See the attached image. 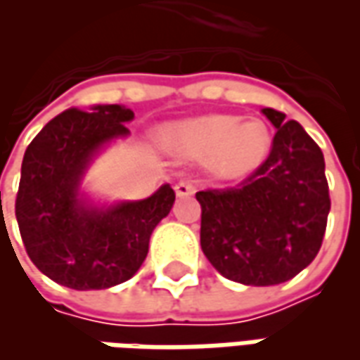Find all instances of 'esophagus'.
<instances>
[{
	"label": "esophagus",
	"mask_w": 360,
	"mask_h": 360,
	"mask_svg": "<svg viewBox=\"0 0 360 360\" xmlns=\"http://www.w3.org/2000/svg\"><path fill=\"white\" fill-rule=\"evenodd\" d=\"M196 193V185L193 181H179L175 185V195L179 198H185V196H193Z\"/></svg>",
	"instance_id": "1"
}]
</instances>
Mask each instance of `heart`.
Here are the masks:
<instances>
[{
    "label": "heart",
    "instance_id": "1",
    "mask_svg": "<svg viewBox=\"0 0 360 360\" xmlns=\"http://www.w3.org/2000/svg\"><path fill=\"white\" fill-rule=\"evenodd\" d=\"M169 148L187 158H205L214 177L243 179L264 164L271 146L270 127L262 119L241 121L237 115H202L165 131Z\"/></svg>",
    "mask_w": 360,
    "mask_h": 360
}]
</instances>
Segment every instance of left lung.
Segmentation results:
<instances>
[{
  "label": "left lung",
  "instance_id": "left-lung-1",
  "mask_svg": "<svg viewBox=\"0 0 360 360\" xmlns=\"http://www.w3.org/2000/svg\"><path fill=\"white\" fill-rule=\"evenodd\" d=\"M278 131L264 164L237 187L196 193L200 247L227 279L278 285L314 260L330 212L324 154L297 121L264 108Z\"/></svg>",
  "mask_w": 360,
  "mask_h": 360
}]
</instances>
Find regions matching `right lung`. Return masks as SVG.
Instances as JSON below:
<instances>
[{
  "label": "right lung",
  "instance_id": "right-lung-1",
  "mask_svg": "<svg viewBox=\"0 0 360 360\" xmlns=\"http://www.w3.org/2000/svg\"><path fill=\"white\" fill-rule=\"evenodd\" d=\"M134 113L111 103L77 108L53 117L28 144L15 216L28 257L59 285L77 291L108 289L133 278L148 255L150 235L169 214V185L134 202L96 208L79 196L98 150L127 136Z\"/></svg>",
  "mask_w": 360,
  "mask_h": 360
}]
</instances>
